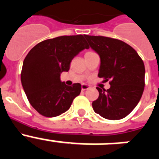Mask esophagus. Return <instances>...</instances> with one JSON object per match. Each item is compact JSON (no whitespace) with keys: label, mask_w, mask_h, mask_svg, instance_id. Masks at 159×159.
<instances>
[{"label":"esophagus","mask_w":159,"mask_h":159,"mask_svg":"<svg viewBox=\"0 0 159 159\" xmlns=\"http://www.w3.org/2000/svg\"><path fill=\"white\" fill-rule=\"evenodd\" d=\"M88 88H89V87H88L87 84H82V85H81V89H82L83 91L88 90Z\"/></svg>","instance_id":"obj_1"}]
</instances>
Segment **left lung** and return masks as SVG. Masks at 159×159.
Wrapping results in <instances>:
<instances>
[{
    "mask_svg": "<svg viewBox=\"0 0 159 159\" xmlns=\"http://www.w3.org/2000/svg\"><path fill=\"white\" fill-rule=\"evenodd\" d=\"M90 47L100 57L99 77L110 80L107 90L96 88L99 98L92 102L95 113L110 120L125 118L134 110L145 86V66L132 47L106 36L85 35Z\"/></svg>",
    "mask_w": 159,
    "mask_h": 159,
    "instance_id": "1",
    "label": "left lung"
}]
</instances>
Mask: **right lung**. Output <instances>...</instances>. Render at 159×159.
<instances>
[{"mask_svg": "<svg viewBox=\"0 0 159 159\" xmlns=\"http://www.w3.org/2000/svg\"><path fill=\"white\" fill-rule=\"evenodd\" d=\"M89 46L84 36H63L43 40L25 57L21 84L30 104L45 117H56L67 111L80 94L81 84L67 86L60 74L68 71L72 59Z\"/></svg>", "mask_w": 159, "mask_h": 159, "instance_id": "1", "label": "right lung"}]
</instances>
